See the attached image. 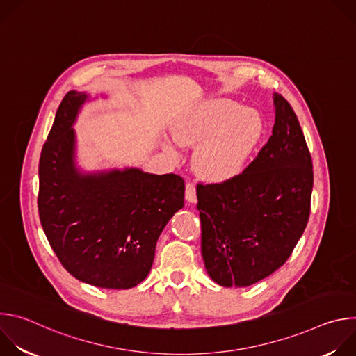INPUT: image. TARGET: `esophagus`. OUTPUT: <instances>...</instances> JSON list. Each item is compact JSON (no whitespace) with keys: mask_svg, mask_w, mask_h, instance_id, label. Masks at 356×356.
I'll return each mask as SVG.
<instances>
[{"mask_svg":"<svg viewBox=\"0 0 356 356\" xmlns=\"http://www.w3.org/2000/svg\"><path fill=\"white\" fill-rule=\"evenodd\" d=\"M184 197L188 202H195L197 201V193H195V186L193 183H187L186 184V191H184Z\"/></svg>","mask_w":356,"mask_h":356,"instance_id":"obj_1","label":"esophagus"}]
</instances>
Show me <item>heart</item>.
Returning a JSON list of instances; mask_svg holds the SVG:
<instances>
[{
    "label": "heart",
    "mask_w": 356,
    "mask_h": 356,
    "mask_svg": "<svg viewBox=\"0 0 356 356\" xmlns=\"http://www.w3.org/2000/svg\"><path fill=\"white\" fill-rule=\"evenodd\" d=\"M264 131L261 117L228 98L202 101L173 127L179 145H198L194 166L200 176L225 181L238 176Z\"/></svg>",
    "instance_id": "heart-1"
}]
</instances>
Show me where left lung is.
Wrapping results in <instances>:
<instances>
[{"instance_id":"left-lung-1","label":"left lung","mask_w":356,"mask_h":356,"mask_svg":"<svg viewBox=\"0 0 356 356\" xmlns=\"http://www.w3.org/2000/svg\"><path fill=\"white\" fill-rule=\"evenodd\" d=\"M272 136L238 176L197 187L201 255L224 287H246L277 270L310 217L313 162L298 120L273 95Z\"/></svg>"}]
</instances>
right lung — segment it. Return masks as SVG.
Wrapping results in <instances>:
<instances>
[{"instance_id":"1","label":"right lung","mask_w":356,"mask_h":356,"mask_svg":"<svg viewBox=\"0 0 356 356\" xmlns=\"http://www.w3.org/2000/svg\"><path fill=\"white\" fill-rule=\"evenodd\" d=\"M88 95L69 91L39 161L38 209L63 268L80 282L131 289L150 272L163 228L184 206V180L136 168L81 173L73 125Z\"/></svg>"}]
</instances>
